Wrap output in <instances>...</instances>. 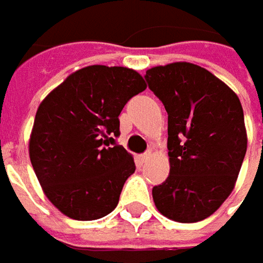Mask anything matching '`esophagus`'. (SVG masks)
<instances>
[{"label":"esophagus","instance_id":"obj_1","mask_svg":"<svg viewBox=\"0 0 263 263\" xmlns=\"http://www.w3.org/2000/svg\"><path fill=\"white\" fill-rule=\"evenodd\" d=\"M152 157V152H151V151H147V152H145V154H142V155H140V161H142V162H146L147 159H149V158Z\"/></svg>","mask_w":263,"mask_h":263}]
</instances>
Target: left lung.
Listing matches in <instances>:
<instances>
[{
  "mask_svg": "<svg viewBox=\"0 0 263 263\" xmlns=\"http://www.w3.org/2000/svg\"><path fill=\"white\" fill-rule=\"evenodd\" d=\"M145 79L168 114L170 176L152 189L154 202L173 221H202L230 196L246 155L240 99L190 63L154 67Z\"/></svg>",
  "mask_w": 263,
  "mask_h": 263,
  "instance_id": "left-lung-1",
  "label": "left lung"
}]
</instances>
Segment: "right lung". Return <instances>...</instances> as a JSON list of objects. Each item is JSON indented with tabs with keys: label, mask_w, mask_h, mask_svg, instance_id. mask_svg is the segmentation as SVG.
Here are the masks:
<instances>
[{
	"label": "right lung",
	"mask_w": 263,
	"mask_h": 263,
	"mask_svg": "<svg viewBox=\"0 0 263 263\" xmlns=\"http://www.w3.org/2000/svg\"><path fill=\"white\" fill-rule=\"evenodd\" d=\"M145 89L132 68L89 66L67 77L39 105L30 162L46 197L64 215L92 221L116 209L136 170L133 157L114 143L118 116Z\"/></svg>",
	"instance_id": "right-lung-1"
}]
</instances>
